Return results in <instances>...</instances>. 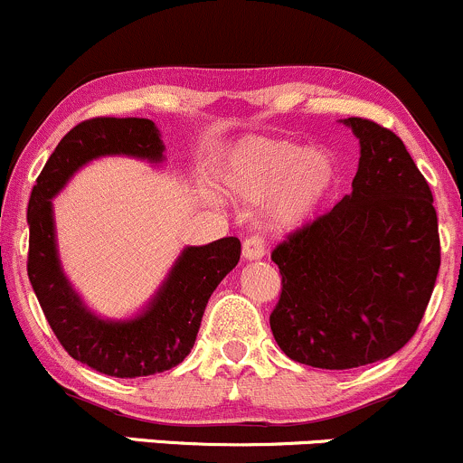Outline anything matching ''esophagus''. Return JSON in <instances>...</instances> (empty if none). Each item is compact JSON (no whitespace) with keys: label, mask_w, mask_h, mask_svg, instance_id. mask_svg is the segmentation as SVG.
Returning <instances> with one entry per match:
<instances>
[{"label":"esophagus","mask_w":463,"mask_h":463,"mask_svg":"<svg viewBox=\"0 0 463 463\" xmlns=\"http://www.w3.org/2000/svg\"><path fill=\"white\" fill-rule=\"evenodd\" d=\"M266 255V248H264V241H261V237H248L244 241V246H241V257H244L246 261H257L261 260V257Z\"/></svg>","instance_id":"obj_1"}]
</instances>
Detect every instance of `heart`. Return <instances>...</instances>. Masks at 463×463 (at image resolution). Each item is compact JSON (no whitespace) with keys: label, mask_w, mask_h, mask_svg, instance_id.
Returning <instances> with one entry per match:
<instances>
[{"label":"heart","mask_w":463,"mask_h":463,"mask_svg":"<svg viewBox=\"0 0 463 463\" xmlns=\"http://www.w3.org/2000/svg\"><path fill=\"white\" fill-rule=\"evenodd\" d=\"M339 182V159L324 146L246 137L226 150L215 173L219 194L235 203H260L266 228L277 235L301 231Z\"/></svg>","instance_id":"1"}]
</instances>
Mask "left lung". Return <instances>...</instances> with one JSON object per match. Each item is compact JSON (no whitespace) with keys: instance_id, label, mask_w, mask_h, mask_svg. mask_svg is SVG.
<instances>
[{"instance_id":"obj_1","label":"left lung","mask_w":463,"mask_h":463,"mask_svg":"<svg viewBox=\"0 0 463 463\" xmlns=\"http://www.w3.org/2000/svg\"><path fill=\"white\" fill-rule=\"evenodd\" d=\"M359 139L353 193L272 250L275 342L326 371L366 366L415 335L439 272L432 193L392 130L342 119Z\"/></svg>"}]
</instances>
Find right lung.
<instances>
[{
  "mask_svg": "<svg viewBox=\"0 0 463 463\" xmlns=\"http://www.w3.org/2000/svg\"><path fill=\"white\" fill-rule=\"evenodd\" d=\"M164 150L159 128L150 119L81 121L52 150L28 202V279L39 306L66 353L110 377H148L182 364L197 339L213 290L241 255L237 237L186 246L157 293L128 319L99 317L72 288L57 252L52 197L92 159L119 155L162 164Z\"/></svg>",
  "mask_w": 463,
  "mask_h": 463,
  "instance_id": "right-lung-1",
  "label": "right lung"
}]
</instances>
